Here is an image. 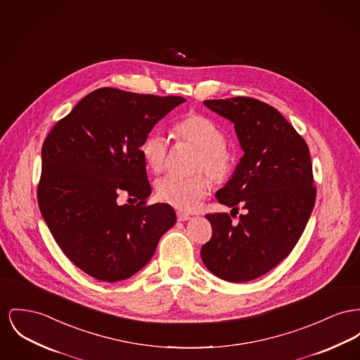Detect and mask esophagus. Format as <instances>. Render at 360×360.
I'll return each instance as SVG.
<instances>
[{"instance_id": "1", "label": "esophagus", "mask_w": 360, "mask_h": 360, "mask_svg": "<svg viewBox=\"0 0 360 360\" xmlns=\"http://www.w3.org/2000/svg\"><path fill=\"white\" fill-rule=\"evenodd\" d=\"M176 217H178V221H186L191 219V214L185 212H176Z\"/></svg>"}]
</instances>
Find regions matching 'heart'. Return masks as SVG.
<instances>
[{
    "instance_id": "b5f03b06",
    "label": "heart",
    "mask_w": 360,
    "mask_h": 360,
    "mask_svg": "<svg viewBox=\"0 0 360 360\" xmlns=\"http://www.w3.org/2000/svg\"><path fill=\"white\" fill-rule=\"evenodd\" d=\"M172 133L179 143L198 149L194 169L205 171L217 184L230 178L235 167V155L226 143L224 129L207 115L191 112L178 121ZM141 155L153 172L165 171L169 165V139L160 131H150L141 144ZM211 179L202 174L191 178L169 175L156 182V195L160 201L182 211H191L211 191Z\"/></svg>"
}]
</instances>
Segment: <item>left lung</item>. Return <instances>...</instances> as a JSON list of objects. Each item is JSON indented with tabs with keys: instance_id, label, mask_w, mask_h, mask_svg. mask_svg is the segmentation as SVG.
<instances>
[{
	"instance_id": "obj_1",
	"label": "left lung",
	"mask_w": 360,
	"mask_h": 360,
	"mask_svg": "<svg viewBox=\"0 0 360 360\" xmlns=\"http://www.w3.org/2000/svg\"><path fill=\"white\" fill-rule=\"evenodd\" d=\"M204 105L233 122L245 150L216 198L231 212L242 206L247 213L238 224L229 213L205 214L212 238L201 258L223 280L250 281L280 264L304 231L317 195L310 152L294 127L261 101L236 96Z\"/></svg>"
}]
</instances>
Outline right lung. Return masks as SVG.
<instances>
[{
  "label": "right lung",
  "instance_id": "obj_1",
  "mask_svg": "<svg viewBox=\"0 0 360 360\" xmlns=\"http://www.w3.org/2000/svg\"><path fill=\"white\" fill-rule=\"evenodd\" d=\"M182 96L99 88L47 134L38 204L65 255L86 275L120 281L139 272L176 214L150 194L141 144ZM127 193L136 205L121 206Z\"/></svg>",
  "mask_w": 360,
  "mask_h": 360
}]
</instances>
